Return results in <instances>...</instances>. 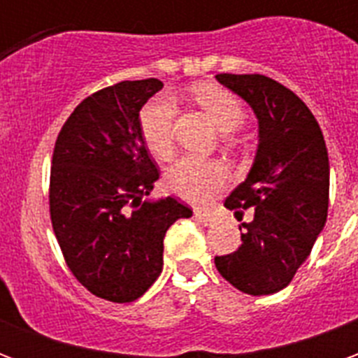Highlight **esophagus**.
<instances>
[{
	"label": "esophagus",
	"instance_id": "obj_1",
	"mask_svg": "<svg viewBox=\"0 0 358 358\" xmlns=\"http://www.w3.org/2000/svg\"><path fill=\"white\" fill-rule=\"evenodd\" d=\"M194 215H195V218H197V220H199V222H201V224H205V226H213V224H215V222H217V218L213 217L210 213L195 210Z\"/></svg>",
	"mask_w": 358,
	"mask_h": 358
}]
</instances>
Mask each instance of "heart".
<instances>
[{"mask_svg":"<svg viewBox=\"0 0 358 358\" xmlns=\"http://www.w3.org/2000/svg\"><path fill=\"white\" fill-rule=\"evenodd\" d=\"M194 99L222 132H234L245 122V109L232 92L201 84L194 90ZM178 107L171 95H159L143 105L140 132L149 153L159 161H169L174 153V122ZM228 171L220 161L182 157L172 163L164 176L169 192L195 205L210 201L224 187Z\"/></svg>","mask_w":358,"mask_h":358,"instance_id":"heart-1","label":"heart"}]
</instances>
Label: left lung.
I'll return each instance as SVG.
<instances>
[{"label": "left lung", "instance_id": "left-lung-1", "mask_svg": "<svg viewBox=\"0 0 358 358\" xmlns=\"http://www.w3.org/2000/svg\"><path fill=\"white\" fill-rule=\"evenodd\" d=\"M251 105L259 148L245 182L226 197L230 210L255 209L241 222V245L215 257L220 276L249 295L284 289L307 261L328 217L330 163L315 115L292 90L263 74H217Z\"/></svg>", "mask_w": 358, "mask_h": 358}]
</instances>
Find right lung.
<instances>
[{
	"label": "right lung",
	"mask_w": 358,
	"mask_h": 358,
	"mask_svg": "<svg viewBox=\"0 0 358 358\" xmlns=\"http://www.w3.org/2000/svg\"><path fill=\"white\" fill-rule=\"evenodd\" d=\"M157 78L95 92L66 118L53 149L50 213L66 266L90 293L130 303L163 270V240L192 209L174 197L149 201L159 180L140 132Z\"/></svg>",
	"instance_id": "obj_1"
}]
</instances>
